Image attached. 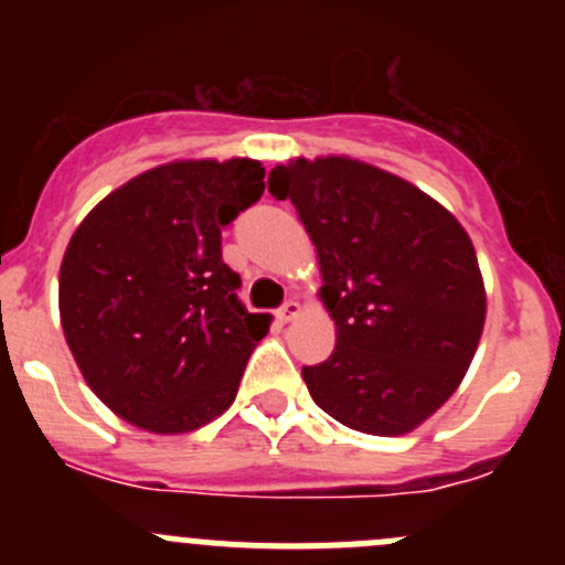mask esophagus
Returning <instances> with one entry per match:
<instances>
[{
    "mask_svg": "<svg viewBox=\"0 0 565 565\" xmlns=\"http://www.w3.org/2000/svg\"><path fill=\"white\" fill-rule=\"evenodd\" d=\"M276 317L281 319V322H292L295 317H300V303L298 300H289V303H284L281 309H278Z\"/></svg>",
    "mask_w": 565,
    "mask_h": 565,
    "instance_id": "obj_1",
    "label": "esophagus"
}]
</instances>
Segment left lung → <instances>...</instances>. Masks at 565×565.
<instances>
[{
	"label": "left lung",
	"instance_id": "left-lung-1",
	"mask_svg": "<svg viewBox=\"0 0 565 565\" xmlns=\"http://www.w3.org/2000/svg\"><path fill=\"white\" fill-rule=\"evenodd\" d=\"M267 188L317 246L335 350L303 366L311 398L363 435L418 429L481 341L487 289L465 226L413 182L347 156L292 158Z\"/></svg>",
	"mask_w": 565,
	"mask_h": 565
}]
</instances>
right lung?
I'll list each match as a JSON object with an SVG mask.
<instances>
[{"label": "right lung", "instance_id": "1", "mask_svg": "<svg viewBox=\"0 0 565 565\" xmlns=\"http://www.w3.org/2000/svg\"><path fill=\"white\" fill-rule=\"evenodd\" d=\"M265 191L250 158L172 161L95 204L60 267L65 341L95 396L152 435H185L235 402L270 315L237 300L221 230Z\"/></svg>", "mask_w": 565, "mask_h": 565}]
</instances>
